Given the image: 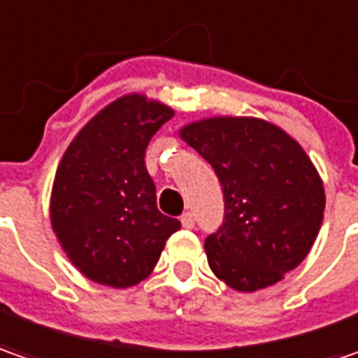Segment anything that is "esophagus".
Here are the masks:
<instances>
[{"mask_svg":"<svg viewBox=\"0 0 358 358\" xmlns=\"http://www.w3.org/2000/svg\"><path fill=\"white\" fill-rule=\"evenodd\" d=\"M180 222H182V226H184L186 229H192V228H194V224H196V222H194V214H192V212H186V214H182Z\"/></svg>","mask_w":358,"mask_h":358,"instance_id":"esophagus-1","label":"esophagus"}]
</instances>
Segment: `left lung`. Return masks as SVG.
I'll use <instances>...</instances> for the list:
<instances>
[{
  "instance_id": "8db88e82",
  "label": "left lung",
  "mask_w": 358,
  "mask_h": 358,
  "mask_svg": "<svg viewBox=\"0 0 358 358\" xmlns=\"http://www.w3.org/2000/svg\"><path fill=\"white\" fill-rule=\"evenodd\" d=\"M216 170L226 216L203 250L231 289H265L311 252L323 224L325 188L303 146L255 117H210L178 130Z\"/></svg>"
}]
</instances>
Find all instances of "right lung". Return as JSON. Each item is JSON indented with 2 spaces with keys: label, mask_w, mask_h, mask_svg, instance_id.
<instances>
[{
  "label": "right lung",
  "mask_w": 358,
  "mask_h": 358,
  "mask_svg": "<svg viewBox=\"0 0 358 358\" xmlns=\"http://www.w3.org/2000/svg\"><path fill=\"white\" fill-rule=\"evenodd\" d=\"M174 110L129 93L99 110L71 141L57 166L49 216L69 262L94 283L127 289L146 279L176 217L156 208L144 152Z\"/></svg>",
  "instance_id": "obj_1"
}]
</instances>
